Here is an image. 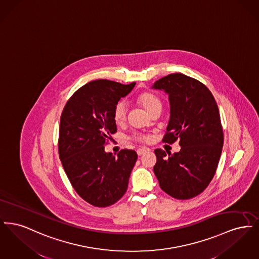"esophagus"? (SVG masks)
<instances>
[{"label":"esophagus","mask_w":259,"mask_h":259,"mask_svg":"<svg viewBox=\"0 0 259 259\" xmlns=\"http://www.w3.org/2000/svg\"><path fill=\"white\" fill-rule=\"evenodd\" d=\"M148 148H139L138 150H137V153H138V155H143L144 153H146V152H148Z\"/></svg>","instance_id":"obj_1"}]
</instances>
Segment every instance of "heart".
<instances>
[{"label": "heart", "instance_id": "b5f03b06", "mask_svg": "<svg viewBox=\"0 0 259 259\" xmlns=\"http://www.w3.org/2000/svg\"><path fill=\"white\" fill-rule=\"evenodd\" d=\"M136 102L148 111L149 114H152L155 111H161L163 106L160 97L150 91H144L140 93L136 98ZM112 116H113L114 122L117 125L123 124L127 118L126 105L122 102L117 103L113 109ZM133 139L137 142H141V143H147L150 140V138L145 134H136L133 136Z\"/></svg>", "mask_w": 259, "mask_h": 259}]
</instances>
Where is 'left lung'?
Here are the masks:
<instances>
[{
	"label": "left lung",
	"instance_id": "8db88e82",
	"mask_svg": "<svg viewBox=\"0 0 259 259\" xmlns=\"http://www.w3.org/2000/svg\"><path fill=\"white\" fill-rule=\"evenodd\" d=\"M152 88L169 94L171 116L162 142L180 141L181 150L167 154L154 150L153 167L161 189L180 200L202 193L212 180L223 146L219 107L209 88L184 74H171L154 82Z\"/></svg>",
	"mask_w": 259,
	"mask_h": 259
}]
</instances>
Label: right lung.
<instances>
[{"instance_id": "right-lung-1", "label": "right lung", "mask_w": 259, "mask_h": 259, "mask_svg": "<svg viewBox=\"0 0 259 259\" xmlns=\"http://www.w3.org/2000/svg\"><path fill=\"white\" fill-rule=\"evenodd\" d=\"M98 79L77 89L60 118L58 151L62 166L75 192L92 206L116 203L128 187L138 154L121 149L117 156L105 151L116 133L113 109L135 87Z\"/></svg>"}]
</instances>
